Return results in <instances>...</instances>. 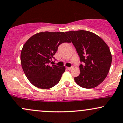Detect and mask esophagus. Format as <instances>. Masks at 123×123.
I'll return each instance as SVG.
<instances>
[{
	"label": "esophagus",
	"instance_id": "1",
	"mask_svg": "<svg viewBox=\"0 0 123 123\" xmlns=\"http://www.w3.org/2000/svg\"><path fill=\"white\" fill-rule=\"evenodd\" d=\"M73 68H74V66H70V67H68L67 69H68V70H72V69Z\"/></svg>",
	"mask_w": 123,
	"mask_h": 123
}]
</instances>
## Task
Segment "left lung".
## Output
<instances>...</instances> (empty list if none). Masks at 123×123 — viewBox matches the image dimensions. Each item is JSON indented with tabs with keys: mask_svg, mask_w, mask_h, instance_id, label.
<instances>
[{
	"mask_svg": "<svg viewBox=\"0 0 123 123\" xmlns=\"http://www.w3.org/2000/svg\"><path fill=\"white\" fill-rule=\"evenodd\" d=\"M75 47L80 61V73L74 81L80 87L92 88L105 79L112 57L109 48L98 35L87 31L66 32Z\"/></svg>",
	"mask_w": 123,
	"mask_h": 123,
	"instance_id": "left-lung-1",
	"label": "left lung"
}]
</instances>
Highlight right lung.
Listing matches in <instances>:
<instances>
[{
  "label": "right lung",
  "instance_id": "right-lung-1",
  "mask_svg": "<svg viewBox=\"0 0 123 123\" xmlns=\"http://www.w3.org/2000/svg\"><path fill=\"white\" fill-rule=\"evenodd\" d=\"M63 43H70L65 33L45 32L34 35L24 45L21 65L25 76L35 87L50 88L59 83L65 67L53 65L51 61Z\"/></svg>",
  "mask_w": 123,
  "mask_h": 123
}]
</instances>
